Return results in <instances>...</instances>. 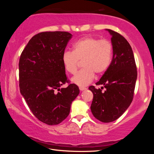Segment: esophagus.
<instances>
[{
  "mask_svg": "<svg viewBox=\"0 0 154 154\" xmlns=\"http://www.w3.org/2000/svg\"><path fill=\"white\" fill-rule=\"evenodd\" d=\"M85 89H86V88H84V87H79V90H80L81 91H83V90H85Z\"/></svg>",
  "mask_w": 154,
  "mask_h": 154,
  "instance_id": "obj_1",
  "label": "esophagus"
}]
</instances>
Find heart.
I'll return each mask as SVG.
<instances>
[{
	"label": "heart",
	"instance_id": "b5f03b06",
	"mask_svg": "<svg viewBox=\"0 0 154 154\" xmlns=\"http://www.w3.org/2000/svg\"><path fill=\"white\" fill-rule=\"evenodd\" d=\"M112 57L113 45L110 41L85 36L73 44L72 51L64 52L62 62L67 72L75 74L82 61L83 69L72 78V82L85 86L92 82L95 73L101 75L108 69Z\"/></svg>",
	"mask_w": 154,
	"mask_h": 154
}]
</instances>
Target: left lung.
<instances>
[{
  "label": "left lung",
  "instance_id": "8db88e82",
  "mask_svg": "<svg viewBox=\"0 0 154 154\" xmlns=\"http://www.w3.org/2000/svg\"><path fill=\"white\" fill-rule=\"evenodd\" d=\"M111 35L113 58L108 69L96 85H91L93 93L91 111L99 121L109 123L118 119L131 104L137 78L133 51L127 40L120 34L106 29ZM104 87L105 92L102 90Z\"/></svg>",
  "mask_w": 154,
  "mask_h": 154
}]
</instances>
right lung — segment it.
Listing matches in <instances>:
<instances>
[{"label":"right lung","mask_w":154,"mask_h":154,"mask_svg":"<svg viewBox=\"0 0 154 154\" xmlns=\"http://www.w3.org/2000/svg\"><path fill=\"white\" fill-rule=\"evenodd\" d=\"M72 36L62 31L40 32L31 38L20 56V93L34 116L48 125L64 120L79 94L74 83L60 89L69 83L62 56Z\"/></svg>","instance_id":"obj_1"}]
</instances>
